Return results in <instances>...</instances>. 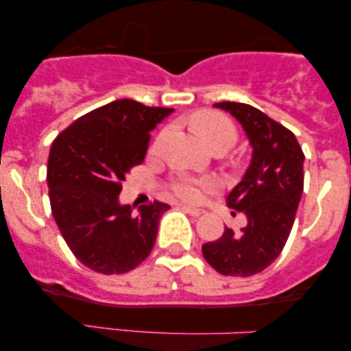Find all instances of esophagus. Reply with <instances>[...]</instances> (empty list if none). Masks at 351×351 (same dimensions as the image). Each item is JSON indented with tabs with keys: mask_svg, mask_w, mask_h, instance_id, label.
I'll list each match as a JSON object with an SVG mask.
<instances>
[{
	"mask_svg": "<svg viewBox=\"0 0 351 351\" xmlns=\"http://www.w3.org/2000/svg\"><path fill=\"white\" fill-rule=\"evenodd\" d=\"M181 209H184V211L189 213L191 216H203L204 213H206L203 208H193V206H188V204H181Z\"/></svg>",
	"mask_w": 351,
	"mask_h": 351,
	"instance_id": "obj_1",
	"label": "esophagus"
}]
</instances>
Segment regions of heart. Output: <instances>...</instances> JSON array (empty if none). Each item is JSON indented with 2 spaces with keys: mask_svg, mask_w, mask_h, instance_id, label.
<instances>
[{
  "mask_svg": "<svg viewBox=\"0 0 351 351\" xmlns=\"http://www.w3.org/2000/svg\"><path fill=\"white\" fill-rule=\"evenodd\" d=\"M191 127L209 150L216 147H223L228 150L236 142L237 132L234 123L228 117L219 114V112H198V114L191 117ZM211 184L213 183L209 180H196L191 178V176H180L173 183V189H175V193L180 198L186 201H199L203 198L204 193L211 188Z\"/></svg>",
  "mask_w": 351,
  "mask_h": 351,
  "instance_id": "heart-1",
  "label": "heart"
}]
</instances>
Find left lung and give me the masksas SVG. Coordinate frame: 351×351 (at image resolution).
<instances>
[{
	"instance_id": "left-lung-1",
	"label": "left lung",
	"mask_w": 351,
	"mask_h": 351,
	"mask_svg": "<svg viewBox=\"0 0 351 351\" xmlns=\"http://www.w3.org/2000/svg\"><path fill=\"white\" fill-rule=\"evenodd\" d=\"M215 107L234 117L252 148L243 180L228 196V206L244 213L247 224L203 244V256L223 276L249 277L269 267L287 243L304 191L305 156L295 135L257 108L239 102Z\"/></svg>"
}]
</instances>
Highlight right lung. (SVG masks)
Listing matches in <instances>:
<instances>
[{
    "instance_id": "1",
    "label": "right lung",
    "mask_w": 351,
    "mask_h": 351,
    "mask_svg": "<svg viewBox=\"0 0 351 351\" xmlns=\"http://www.w3.org/2000/svg\"><path fill=\"white\" fill-rule=\"evenodd\" d=\"M173 108L120 99L75 120L51 145L47 188L52 216L69 249L86 267L125 274L150 256L170 206L119 199L122 181L143 162L150 132Z\"/></svg>"
}]
</instances>
